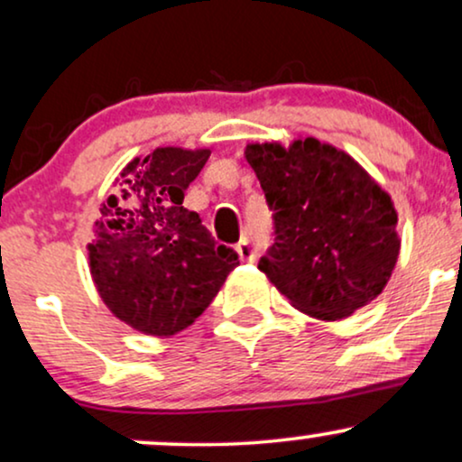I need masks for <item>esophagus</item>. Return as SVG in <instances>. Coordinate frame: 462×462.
I'll return each mask as SVG.
<instances>
[{
    "instance_id": "34e87169",
    "label": "esophagus",
    "mask_w": 462,
    "mask_h": 462,
    "mask_svg": "<svg viewBox=\"0 0 462 462\" xmlns=\"http://www.w3.org/2000/svg\"><path fill=\"white\" fill-rule=\"evenodd\" d=\"M237 254H240L242 261H254L257 259V246H254L253 240L244 237V240L237 244Z\"/></svg>"
}]
</instances>
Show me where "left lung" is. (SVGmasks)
<instances>
[{"label":"left lung","instance_id":"8db88e82","mask_svg":"<svg viewBox=\"0 0 462 462\" xmlns=\"http://www.w3.org/2000/svg\"><path fill=\"white\" fill-rule=\"evenodd\" d=\"M244 153L274 212L276 242L259 270L278 291L321 321L377 298L401 253L388 192L349 153L312 136Z\"/></svg>","mask_w":462,"mask_h":462}]
</instances>
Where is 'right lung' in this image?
<instances>
[{
    "label": "right lung",
    "mask_w": 462,
    "mask_h": 462,
    "mask_svg": "<svg viewBox=\"0 0 462 462\" xmlns=\"http://www.w3.org/2000/svg\"><path fill=\"white\" fill-rule=\"evenodd\" d=\"M208 158L209 150L156 147L124 167L100 205L89 272L106 309L136 332L186 329L240 265L181 205Z\"/></svg>",
    "instance_id": "add662e5"
}]
</instances>
